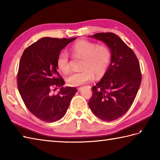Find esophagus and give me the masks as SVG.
Returning a JSON list of instances; mask_svg holds the SVG:
<instances>
[{
	"mask_svg": "<svg viewBox=\"0 0 160 160\" xmlns=\"http://www.w3.org/2000/svg\"><path fill=\"white\" fill-rule=\"evenodd\" d=\"M83 88V87H78V90H81Z\"/></svg>",
	"mask_w": 160,
	"mask_h": 160,
	"instance_id": "esophagus-1",
	"label": "esophagus"
}]
</instances>
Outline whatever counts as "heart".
Listing matches in <instances>:
<instances>
[{
	"label": "heart",
	"instance_id": "heart-1",
	"mask_svg": "<svg viewBox=\"0 0 160 160\" xmlns=\"http://www.w3.org/2000/svg\"><path fill=\"white\" fill-rule=\"evenodd\" d=\"M70 50L74 57L82 58L80 64L82 69L71 73L67 76V82L69 85L80 86L92 80L94 76L100 78L106 73L111 60V52L107 45L81 40L71 46ZM56 64L62 73H67L71 69L69 54L65 52H60Z\"/></svg>",
	"mask_w": 160,
	"mask_h": 160
}]
</instances>
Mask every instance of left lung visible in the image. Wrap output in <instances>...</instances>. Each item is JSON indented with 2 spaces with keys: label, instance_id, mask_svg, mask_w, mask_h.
I'll return each instance as SVG.
<instances>
[{
  "label": "left lung",
  "instance_id": "left-lung-1",
  "mask_svg": "<svg viewBox=\"0 0 160 160\" xmlns=\"http://www.w3.org/2000/svg\"><path fill=\"white\" fill-rule=\"evenodd\" d=\"M89 36L107 44L111 60L102 80L91 88L89 106L98 118L113 121L127 113L133 103L142 81L140 62L132 49L115 33Z\"/></svg>",
  "mask_w": 160,
  "mask_h": 160
}]
</instances>
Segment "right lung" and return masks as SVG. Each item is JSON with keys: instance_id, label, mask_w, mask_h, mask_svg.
Here are the masks:
<instances>
[{"instance_id": "right-lung-1", "label": "right lung", "mask_w": 160, "mask_h": 160, "mask_svg": "<svg viewBox=\"0 0 160 160\" xmlns=\"http://www.w3.org/2000/svg\"><path fill=\"white\" fill-rule=\"evenodd\" d=\"M76 38L45 37L29 46L20 60L17 86L26 107L39 120L54 122L65 115L76 88L62 87L64 81L58 71L57 58ZM61 89L57 94L52 92Z\"/></svg>"}]
</instances>
